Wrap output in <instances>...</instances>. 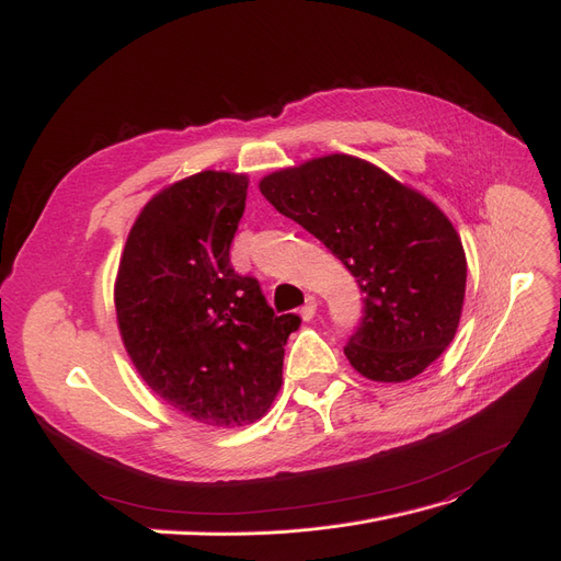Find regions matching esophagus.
I'll use <instances>...</instances> for the list:
<instances>
[{
  "mask_svg": "<svg viewBox=\"0 0 561 561\" xmlns=\"http://www.w3.org/2000/svg\"><path fill=\"white\" fill-rule=\"evenodd\" d=\"M314 314H317V298H314V296H307L305 305L300 307V317H302L305 321H310Z\"/></svg>",
  "mask_w": 561,
  "mask_h": 561,
  "instance_id": "34e87169",
  "label": "esophagus"
}]
</instances>
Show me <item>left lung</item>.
<instances>
[{"label":"left lung","instance_id":"obj_1","mask_svg":"<svg viewBox=\"0 0 561 561\" xmlns=\"http://www.w3.org/2000/svg\"><path fill=\"white\" fill-rule=\"evenodd\" d=\"M265 201L327 244L364 291L350 364L375 382H405L459 327L466 256L447 216L370 162L333 153L261 182Z\"/></svg>","mask_w":561,"mask_h":561}]
</instances>
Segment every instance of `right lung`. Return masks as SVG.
<instances>
[{"label": "right lung", "mask_w": 561, "mask_h": 561, "mask_svg": "<svg viewBox=\"0 0 561 561\" xmlns=\"http://www.w3.org/2000/svg\"><path fill=\"white\" fill-rule=\"evenodd\" d=\"M247 186L244 174L207 170L158 193L137 216L116 279L118 329L144 382L211 426L263 417L300 327L230 263Z\"/></svg>", "instance_id": "right-lung-1"}]
</instances>
